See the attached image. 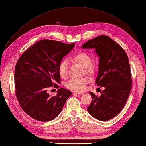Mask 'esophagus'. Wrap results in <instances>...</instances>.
Listing matches in <instances>:
<instances>
[{"label": "esophagus", "instance_id": "1", "mask_svg": "<svg viewBox=\"0 0 146 146\" xmlns=\"http://www.w3.org/2000/svg\"><path fill=\"white\" fill-rule=\"evenodd\" d=\"M74 93H75V94H78V95H82L83 94V92H75Z\"/></svg>", "mask_w": 146, "mask_h": 146}]
</instances>
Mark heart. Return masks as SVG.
I'll return each mask as SVG.
<instances>
[{"mask_svg": "<svg viewBox=\"0 0 146 146\" xmlns=\"http://www.w3.org/2000/svg\"><path fill=\"white\" fill-rule=\"evenodd\" d=\"M71 60L81 65L84 68L85 73L89 76L94 75L97 70L95 62L92 61V58L88 53L85 51H80L73 55ZM68 63L66 60H61L58 66V72L61 78H66L68 75ZM89 83L88 77L76 79L72 78L66 83V87L72 90L82 91L85 90L86 85Z\"/></svg>", "mask_w": 146, "mask_h": 146, "instance_id": "1", "label": "heart"}]
</instances>
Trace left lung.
Masks as SVG:
<instances>
[{
    "mask_svg": "<svg viewBox=\"0 0 146 146\" xmlns=\"http://www.w3.org/2000/svg\"><path fill=\"white\" fill-rule=\"evenodd\" d=\"M82 48L95 49L99 56L95 83L104 88L99 97L90 92L92 100L87 110L96 119L110 120L122 110L131 92L132 81L128 56L119 44L105 35L89 40Z\"/></svg>",
    "mask_w": 146,
    "mask_h": 146,
    "instance_id": "obj_1",
    "label": "left lung"
}]
</instances>
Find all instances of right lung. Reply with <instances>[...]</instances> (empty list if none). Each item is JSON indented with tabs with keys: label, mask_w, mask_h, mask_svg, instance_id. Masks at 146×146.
I'll use <instances>...</instances> for the list:
<instances>
[{
	"label": "right lung",
	"mask_w": 146,
	"mask_h": 146,
	"mask_svg": "<svg viewBox=\"0 0 146 146\" xmlns=\"http://www.w3.org/2000/svg\"><path fill=\"white\" fill-rule=\"evenodd\" d=\"M75 43L65 44L44 39L24 52L15 67V96L24 112L33 119L48 122L58 116L71 92L60 88L51 97L50 87L59 88L61 83L58 66L72 50Z\"/></svg>",
	"instance_id": "right-lung-1"
}]
</instances>
